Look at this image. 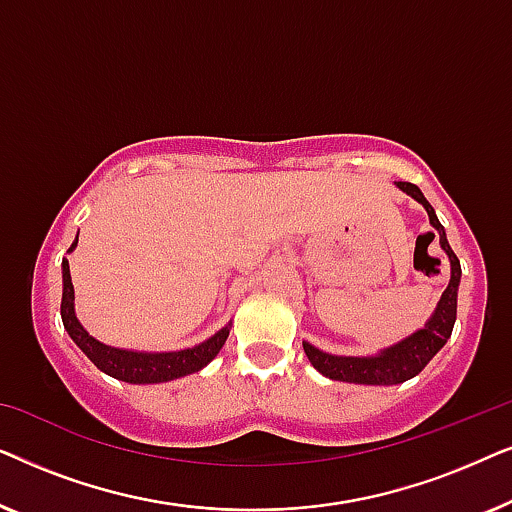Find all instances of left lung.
<instances>
[{
    "label": "left lung",
    "instance_id": "obj_1",
    "mask_svg": "<svg viewBox=\"0 0 512 512\" xmlns=\"http://www.w3.org/2000/svg\"><path fill=\"white\" fill-rule=\"evenodd\" d=\"M396 186L401 188L405 195H410L412 200H417L419 205L429 214V223L438 235L440 249L445 251L450 258V284L440 296L436 310L431 312V317L426 319L424 328H419L408 338H403L396 345L384 347L377 354L368 356H340V354H328L324 349L303 342V349L307 359L321 375L328 380H340V382H352V384H375V387H391V384H401L405 380L422 373L433 356L445 347V342L450 340L454 321H457V293L461 282V265L459 258L454 256V251L447 242L443 223L438 221L436 212L429 205V200L424 198V193L419 191L415 184L408 181H396Z\"/></svg>",
    "mask_w": 512,
    "mask_h": 512
}]
</instances>
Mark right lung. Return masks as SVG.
I'll return each instance as SVG.
<instances>
[{"label":"right lung","mask_w":512,"mask_h":512,"mask_svg":"<svg viewBox=\"0 0 512 512\" xmlns=\"http://www.w3.org/2000/svg\"><path fill=\"white\" fill-rule=\"evenodd\" d=\"M79 244V235L72 242V247L67 249V254H72ZM62 324H65L69 338L76 342V347L95 363L102 373L121 382L130 384H160L179 380V377L198 373L221 352V347L226 345L228 333H230V321L221 331H216L212 338H207L200 345L177 349V352H137V349H121L104 345V342L95 340L86 328L81 326V321L76 319L74 310V284L72 275H69V261L62 258V303H60Z\"/></svg>","instance_id":"1"}]
</instances>
